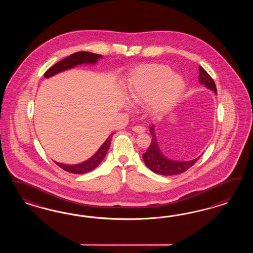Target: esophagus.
Returning a JSON list of instances; mask_svg holds the SVG:
<instances>
[{"mask_svg": "<svg viewBox=\"0 0 253 253\" xmlns=\"http://www.w3.org/2000/svg\"><path fill=\"white\" fill-rule=\"evenodd\" d=\"M131 130H133V131H135V132H138V133H141V132H144V131H145L146 128H145L144 126H142V125H135V126H133V127L131 128Z\"/></svg>", "mask_w": 253, "mask_h": 253, "instance_id": "obj_1", "label": "esophagus"}]
</instances>
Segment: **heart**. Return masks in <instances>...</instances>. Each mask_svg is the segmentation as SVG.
I'll return each mask as SVG.
<instances>
[{"label": "heart", "instance_id": "heart-1", "mask_svg": "<svg viewBox=\"0 0 253 253\" xmlns=\"http://www.w3.org/2000/svg\"><path fill=\"white\" fill-rule=\"evenodd\" d=\"M183 77L172 74L165 65H147L136 69L130 76L127 96L131 103L150 106L156 111L171 107L184 89Z\"/></svg>", "mask_w": 253, "mask_h": 253}]
</instances>
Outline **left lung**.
<instances>
[{
    "label": "left lung",
    "instance_id": "left-lung-1",
    "mask_svg": "<svg viewBox=\"0 0 253 253\" xmlns=\"http://www.w3.org/2000/svg\"><path fill=\"white\" fill-rule=\"evenodd\" d=\"M199 83L205 85L207 88L212 90L217 93V89L215 85L214 81L211 77L208 74L207 71L203 69L201 66L199 67ZM150 132L152 135V140L150 143V146L147 148L146 153L143 154V159L146 163L147 168L150 169L155 173L170 176V175H176L179 173L184 172L188 169L192 167L197 161H199V157L196 160L190 161H170L167 158H165L159 148L157 139L155 136V130L154 126L150 127Z\"/></svg>",
    "mask_w": 253,
    "mask_h": 253
}]
</instances>
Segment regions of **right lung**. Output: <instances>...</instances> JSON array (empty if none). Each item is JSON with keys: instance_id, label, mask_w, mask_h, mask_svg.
<instances>
[{"instance_id": "obj_1", "label": "right lung", "mask_w": 253, "mask_h": 253, "mask_svg": "<svg viewBox=\"0 0 253 253\" xmlns=\"http://www.w3.org/2000/svg\"><path fill=\"white\" fill-rule=\"evenodd\" d=\"M101 57H102V55H100V54H92L89 52H77L74 54H70L68 57L62 59L61 61L54 64V66H52L50 69H47V71L44 73V77L49 78V77L54 76L56 73H59L66 69H71L80 64H84V63L94 64L97 62L98 58H101ZM113 134L114 133H111L109 135V137L107 138V141L101 146L98 151L88 161L80 163V164H76V165H67V164L55 162L56 165L63 169L64 170L69 171L70 173L84 174V173L91 171L93 169L96 168L101 163V161H103V159L105 158L106 154L109 149L110 144H111V138Z\"/></svg>"}]
</instances>
